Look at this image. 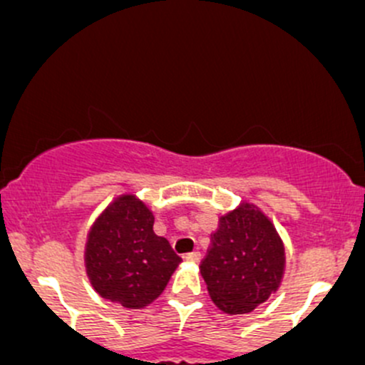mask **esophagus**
I'll return each mask as SVG.
<instances>
[{
	"instance_id": "obj_1",
	"label": "esophagus",
	"mask_w": 365,
	"mask_h": 365,
	"mask_svg": "<svg viewBox=\"0 0 365 365\" xmlns=\"http://www.w3.org/2000/svg\"><path fill=\"white\" fill-rule=\"evenodd\" d=\"M186 261H190V262H200V261H202V252H198V250H195V252L186 254Z\"/></svg>"
}]
</instances>
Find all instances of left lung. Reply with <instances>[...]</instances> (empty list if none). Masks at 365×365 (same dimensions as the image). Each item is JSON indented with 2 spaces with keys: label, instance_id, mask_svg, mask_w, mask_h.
Wrapping results in <instances>:
<instances>
[{
  "label": "left lung",
  "instance_id": "obj_1",
  "mask_svg": "<svg viewBox=\"0 0 365 365\" xmlns=\"http://www.w3.org/2000/svg\"><path fill=\"white\" fill-rule=\"evenodd\" d=\"M284 244L272 221L250 203L219 219L200 273L215 307L230 315L252 312L280 285Z\"/></svg>",
  "mask_w": 365,
  "mask_h": 365
}]
</instances>
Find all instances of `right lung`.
Masks as SVG:
<instances>
[{"label": "right lung", "instance_id": "add662e5", "mask_svg": "<svg viewBox=\"0 0 365 365\" xmlns=\"http://www.w3.org/2000/svg\"><path fill=\"white\" fill-rule=\"evenodd\" d=\"M151 210L123 195L101 214L88 233L85 266L92 287L104 299L139 309L167 287L181 257L167 238L153 231Z\"/></svg>", "mask_w": 365, "mask_h": 365}]
</instances>
